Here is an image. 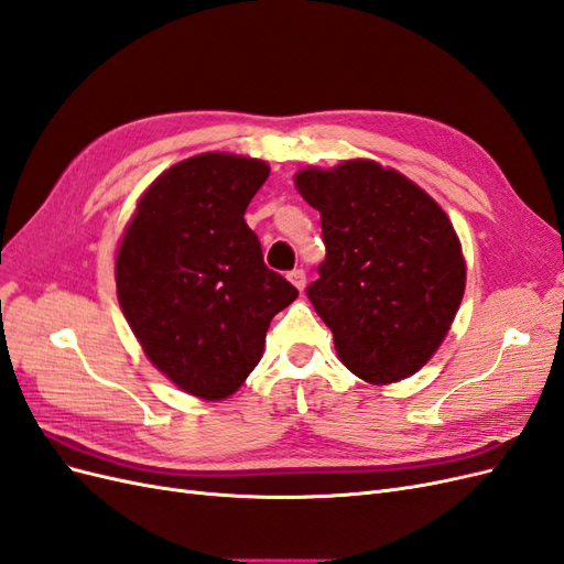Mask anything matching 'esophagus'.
<instances>
[{
	"label": "esophagus",
	"instance_id": "34e87169",
	"mask_svg": "<svg viewBox=\"0 0 564 564\" xmlns=\"http://www.w3.org/2000/svg\"><path fill=\"white\" fill-rule=\"evenodd\" d=\"M289 282H292L299 292H303V286H305V270L303 268H296V270H292L289 272Z\"/></svg>",
	"mask_w": 564,
	"mask_h": 564
}]
</instances>
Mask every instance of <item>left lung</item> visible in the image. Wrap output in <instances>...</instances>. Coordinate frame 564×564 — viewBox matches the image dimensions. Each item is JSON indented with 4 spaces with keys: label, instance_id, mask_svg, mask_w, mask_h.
<instances>
[{
    "label": "left lung",
    "instance_id": "left-lung-1",
    "mask_svg": "<svg viewBox=\"0 0 564 564\" xmlns=\"http://www.w3.org/2000/svg\"><path fill=\"white\" fill-rule=\"evenodd\" d=\"M294 183L319 212L327 256L305 294L355 377H412L445 340L464 299L466 261L440 204L395 169L348 160Z\"/></svg>",
    "mask_w": 564,
    "mask_h": 564
}]
</instances>
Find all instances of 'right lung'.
Listing matches in <instances>:
<instances>
[{
    "instance_id": "1",
    "label": "right lung",
    "mask_w": 564,
    "mask_h": 564,
    "mask_svg": "<svg viewBox=\"0 0 564 564\" xmlns=\"http://www.w3.org/2000/svg\"><path fill=\"white\" fill-rule=\"evenodd\" d=\"M270 166L204 152L155 178L117 249V299L148 360L224 400L259 365L270 319L299 292L263 263L245 212Z\"/></svg>"
}]
</instances>
